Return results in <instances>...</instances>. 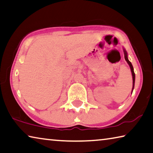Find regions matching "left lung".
<instances>
[{
	"label": "left lung",
	"mask_w": 153,
	"mask_h": 153,
	"mask_svg": "<svg viewBox=\"0 0 153 153\" xmlns=\"http://www.w3.org/2000/svg\"><path fill=\"white\" fill-rule=\"evenodd\" d=\"M124 54H125V59L126 61L127 62V63L129 64V67H130V69H131V74H132V77H133V88H132V91H131V93H133V88H134V85H135V73L134 71H133V65L131 64V62L129 59H128L127 58V53L126 52V50L124 49Z\"/></svg>",
	"instance_id": "obj_1"
}]
</instances>
